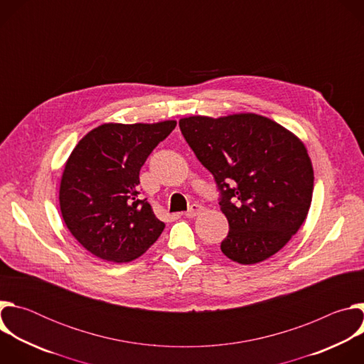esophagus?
I'll list each match as a JSON object with an SVG mask.
<instances>
[{
  "instance_id": "esophagus-1",
  "label": "esophagus",
  "mask_w": 364,
  "mask_h": 364,
  "mask_svg": "<svg viewBox=\"0 0 364 364\" xmlns=\"http://www.w3.org/2000/svg\"><path fill=\"white\" fill-rule=\"evenodd\" d=\"M201 212H203V205L194 203V204L190 205V209L186 212V216L190 218V219H193V218H196L197 215H200Z\"/></svg>"
}]
</instances>
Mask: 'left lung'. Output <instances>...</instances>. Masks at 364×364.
<instances>
[{"label": "left lung", "mask_w": 364, "mask_h": 364, "mask_svg": "<svg viewBox=\"0 0 364 364\" xmlns=\"http://www.w3.org/2000/svg\"><path fill=\"white\" fill-rule=\"evenodd\" d=\"M180 129L222 193L229 233L222 252L253 265L281 250L306 219L314 170L304 142L252 112L180 119Z\"/></svg>", "instance_id": "left-lung-1"}]
</instances>
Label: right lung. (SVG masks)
<instances>
[{"instance_id":"add662e5","label":"right lung","mask_w":364,"mask_h":364,"mask_svg":"<svg viewBox=\"0 0 364 364\" xmlns=\"http://www.w3.org/2000/svg\"><path fill=\"white\" fill-rule=\"evenodd\" d=\"M176 125L102 124L73 148L60 180V212L75 239L96 257L131 262L164 230L138 196L139 170Z\"/></svg>"}]
</instances>
